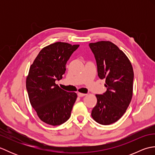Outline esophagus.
Returning <instances> with one entry per match:
<instances>
[{"instance_id":"34e87169","label":"esophagus","mask_w":155,"mask_h":155,"mask_svg":"<svg viewBox=\"0 0 155 155\" xmlns=\"http://www.w3.org/2000/svg\"><path fill=\"white\" fill-rule=\"evenodd\" d=\"M77 95H78V97H83L85 96V95H86V94L81 93H78Z\"/></svg>"}]
</instances>
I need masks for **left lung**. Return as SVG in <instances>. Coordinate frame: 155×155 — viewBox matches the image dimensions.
I'll list each match as a JSON object with an SVG mask.
<instances>
[{"mask_svg":"<svg viewBox=\"0 0 155 155\" xmlns=\"http://www.w3.org/2000/svg\"><path fill=\"white\" fill-rule=\"evenodd\" d=\"M97 64L98 76L105 79L107 91L96 94L91 116L98 123L113 124L123 117L133 97L134 72L129 59L110 41L89 44Z\"/></svg>","mask_w":155,"mask_h":155,"instance_id":"8db88e82","label":"left lung"}]
</instances>
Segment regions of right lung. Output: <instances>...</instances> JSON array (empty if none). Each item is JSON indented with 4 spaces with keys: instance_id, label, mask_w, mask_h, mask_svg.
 <instances>
[{
    "instance_id": "add662e5",
    "label": "right lung",
    "mask_w": 155,
    "mask_h": 155,
    "mask_svg": "<svg viewBox=\"0 0 155 155\" xmlns=\"http://www.w3.org/2000/svg\"><path fill=\"white\" fill-rule=\"evenodd\" d=\"M78 47L62 42L49 45L30 67L26 80L29 101L39 118L48 124H62L71 117L77 94L62 90L55 81L62 78L66 64Z\"/></svg>"
}]
</instances>
